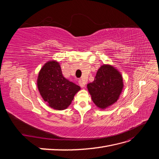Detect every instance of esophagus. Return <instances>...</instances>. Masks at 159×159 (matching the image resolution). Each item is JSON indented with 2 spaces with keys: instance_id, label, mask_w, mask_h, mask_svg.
Listing matches in <instances>:
<instances>
[{
  "instance_id": "34e87169",
  "label": "esophagus",
  "mask_w": 159,
  "mask_h": 159,
  "mask_svg": "<svg viewBox=\"0 0 159 159\" xmlns=\"http://www.w3.org/2000/svg\"><path fill=\"white\" fill-rule=\"evenodd\" d=\"M78 83H79V85H80V86L81 88H84V87H85V83L84 82V81H82V80H79V81H78Z\"/></svg>"
}]
</instances>
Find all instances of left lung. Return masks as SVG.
Returning a JSON list of instances; mask_svg holds the SVG:
<instances>
[{"label":"left lung","mask_w":159,"mask_h":159,"mask_svg":"<svg viewBox=\"0 0 159 159\" xmlns=\"http://www.w3.org/2000/svg\"><path fill=\"white\" fill-rule=\"evenodd\" d=\"M123 76L112 65L103 64L98 69L93 82L87 85L93 102L103 110L119 99L123 89Z\"/></svg>","instance_id":"8db88e82"}]
</instances>
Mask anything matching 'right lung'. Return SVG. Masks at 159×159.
<instances>
[{"label": "right lung", "instance_id": "1", "mask_svg": "<svg viewBox=\"0 0 159 159\" xmlns=\"http://www.w3.org/2000/svg\"><path fill=\"white\" fill-rule=\"evenodd\" d=\"M37 86L47 105L59 111L68 108L81 89L79 85L64 78L56 60H50L42 66L38 73Z\"/></svg>", "mask_w": 159, "mask_h": 159}]
</instances>
